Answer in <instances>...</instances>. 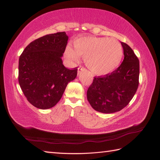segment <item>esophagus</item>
Returning a JSON list of instances; mask_svg holds the SVG:
<instances>
[{"instance_id":"esophagus-1","label":"esophagus","mask_w":160,"mask_h":160,"mask_svg":"<svg viewBox=\"0 0 160 160\" xmlns=\"http://www.w3.org/2000/svg\"><path fill=\"white\" fill-rule=\"evenodd\" d=\"M84 69V68H82V67H80V68H78V74H79L80 73V71H83Z\"/></svg>"}]
</instances>
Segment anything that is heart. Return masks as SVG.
I'll return each mask as SVG.
<instances>
[{"label": "heart", "mask_w": 160, "mask_h": 160, "mask_svg": "<svg viewBox=\"0 0 160 160\" xmlns=\"http://www.w3.org/2000/svg\"><path fill=\"white\" fill-rule=\"evenodd\" d=\"M74 49L67 47L65 55L68 59L77 62L80 56L91 72L98 76L111 73L120 64L123 49L120 42L106 37L86 36L75 40Z\"/></svg>", "instance_id": "obj_1"}]
</instances>
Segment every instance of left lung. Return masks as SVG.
Returning <instances> with one entry per match:
<instances>
[{"instance_id":"1","label":"left lung","mask_w":160,"mask_h":160,"mask_svg":"<svg viewBox=\"0 0 160 160\" xmlns=\"http://www.w3.org/2000/svg\"><path fill=\"white\" fill-rule=\"evenodd\" d=\"M124 60L111 73L94 77L87 90V100L93 109L103 113H113L127 107L139 85L140 62L127 44L121 42Z\"/></svg>"}]
</instances>
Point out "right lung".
I'll list each match as a JSON object with an SVG mask.
<instances>
[{
  "label": "right lung",
  "instance_id": "add662e5",
  "mask_svg": "<svg viewBox=\"0 0 160 160\" xmlns=\"http://www.w3.org/2000/svg\"><path fill=\"white\" fill-rule=\"evenodd\" d=\"M69 37L58 32L33 40L19 58L18 82L27 99L40 109L58 102L68 83L77 76L78 69L63 65L62 57Z\"/></svg>",
  "mask_w": 160,
  "mask_h": 160
}]
</instances>
